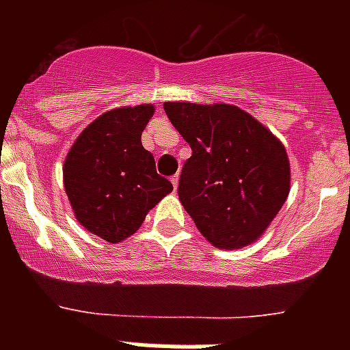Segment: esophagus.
<instances>
[{"label": "esophagus", "mask_w": 350, "mask_h": 350, "mask_svg": "<svg viewBox=\"0 0 350 350\" xmlns=\"http://www.w3.org/2000/svg\"><path fill=\"white\" fill-rule=\"evenodd\" d=\"M170 181H172V187H174V191L178 189V183H180V176L174 174L172 178H170Z\"/></svg>", "instance_id": "obj_1"}]
</instances>
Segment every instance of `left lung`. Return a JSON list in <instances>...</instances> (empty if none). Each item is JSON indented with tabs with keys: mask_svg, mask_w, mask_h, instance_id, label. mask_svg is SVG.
I'll return each mask as SVG.
<instances>
[{
	"mask_svg": "<svg viewBox=\"0 0 350 350\" xmlns=\"http://www.w3.org/2000/svg\"><path fill=\"white\" fill-rule=\"evenodd\" d=\"M163 109L192 148L178 196L198 230L219 249L252 243L288 196L291 169L283 145L234 105L167 101Z\"/></svg>",
	"mask_w": 350,
	"mask_h": 350,
	"instance_id": "8db88e82",
	"label": "left lung"
}]
</instances>
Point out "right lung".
<instances>
[{
    "mask_svg": "<svg viewBox=\"0 0 350 350\" xmlns=\"http://www.w3.org/2000/svg\"><path fill=\"white\" fill-rule=\"evenodd\" d=\"M152 114V105L101 114L79 134L63 165L76 218L109 243L136 232L148 211L172 191L142 145V132Z\"/></svg>",
    "mask_w": 350,
    "mask_h": 350,
    "instance_id": "obj_1",
    "label": "right lung"
}]
</instances>
